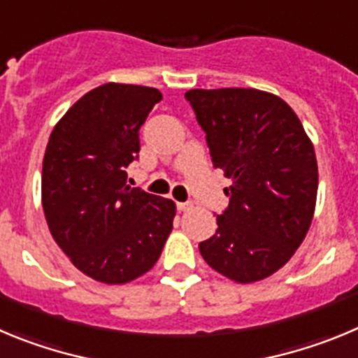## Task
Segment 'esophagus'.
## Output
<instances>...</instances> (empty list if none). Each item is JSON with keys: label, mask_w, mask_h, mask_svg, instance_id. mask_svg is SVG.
I'll return each mask as SVG.
<instances>
[{"label": "esophagus", "mask_w": 358, "mask_h": 358, "mask_svg": "<svg viewBox=\"0 0 358 358\" xmlns=\"http://www.w3.org/2000/svg\"><path fill=\"white\" fill-rule=\"evenodd\" d=\"M176 207H178L180 212H185L189 208H192V203L191 201H178L176 203Z\"/></svg>", "instance_id": "obj_1"}]
</instances>
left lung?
<instances>
[{
	"label": "left lung",
	"instance_id": "1",
	"mask_svg": "<svg viewBox=\"0 0 358 358\" xmlns=\"http://www.w3.org/2000/svg\"><path fill=\"white\" fill-rule=\"evenodd\" d=\"M207 134L214 167L231 185L217 230L199 243L205 262L237 283L271 276L289 262L314 217L317 160L287 103L257 89L185 92Z\"/></svg>",
	"mask_w": 358,
	"mask_h": 358
}]
</instances>
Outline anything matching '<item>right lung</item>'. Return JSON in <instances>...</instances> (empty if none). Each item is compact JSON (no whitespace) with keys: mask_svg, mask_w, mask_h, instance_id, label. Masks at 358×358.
Listing matches in <instances>:
<instances>
[{"mask_svg":"<svg viewBox=\"0 0 358 358\" xmlns=\"http://www.w3.org/2000/svg\"><path fill=\"white\" fill-rule=\"evenodd\" d=\"M159 89L105 83L55 124L43 162V208L55 243L83 275L119 285L159 260L173 230V199L127 183L139 130Z\"/></svg>","mask_w":358,"mask_h":358,"instance_id":"obj_1","label":"right lung"}]
</instances>
